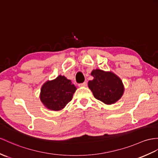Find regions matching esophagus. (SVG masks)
<instances>
[{"instance_id": "esophagus-1", "label": "esophagus", "mask_w": 158, "mask_h": 158, "mask_svg": "<svg viewBox=\"0 0 158 158\" xmlns=\"http://www.w3.org/2000/svg\"><path fill=\"white\" fill-rule=\"evenodd\" d=\"M87 86V82H84L82 84H78V86H80V87H84V86Z\"/></svg>"}]
</instances>
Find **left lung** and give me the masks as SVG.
<instances>
[{
  "label": "left lung",
  "mask_w": 158,
  "mask_h": 158,
  "mask_svg": "<svg viewBox=\"0 0 158 158\" xmlns=\"http://www.w3.org/2000/svg\"><path fill=\"white\" fill-rule=\"evenodd\" d=\"M90 75L93 76V80L88 81V86L95 98L109 105L117 102L123 95V83L113 72L95 69Z\"/></svg>",
  "instance_id": "1"
}]
</instances>
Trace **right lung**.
<instances>
[{"instance_id":"1","label":"right lung","mask_w":158,"mask_h":158,"mask_svg":"<svg viewBox=\"0 0 158 158\" xmlns=\"http://www.w3.org/2000/svg\"><path fill=\"white\" fill-rule=\"evenodd\" d=\"M76 89L70 80L59 75L56 78L48 80L42 85L40 98L48 109L58 111L63 109L71 101Z\"/></svg>"}]
</instances>
